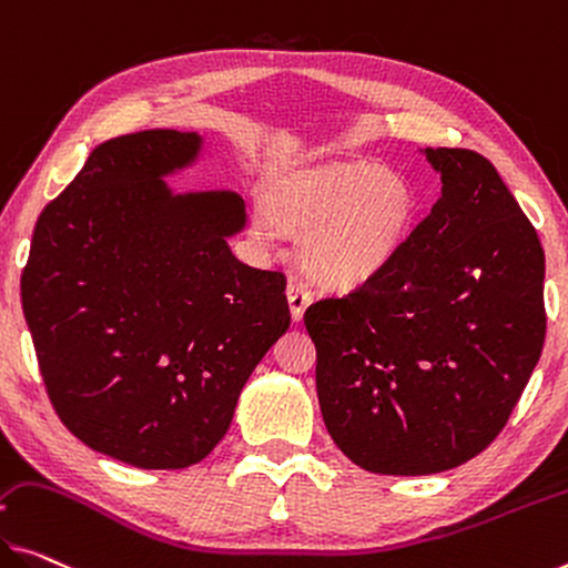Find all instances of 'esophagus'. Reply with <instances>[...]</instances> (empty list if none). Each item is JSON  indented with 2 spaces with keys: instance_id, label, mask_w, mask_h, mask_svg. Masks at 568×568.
<instances>
[{
  "instance_id": "obj_1",
  "label": "esophagus",
  "mask_w": 568,
  "mask_h": 568,
  "mask_svg": "<svg viewBox=\"0 0 568 568\" xmlns=\"http://www.w3.org/2000/svg\"><path fill=\"white\" fill-rule=\"evenodd\" d=\"M286 300H290V310L294 320H302L304 310L310 307L312 302V292L310 286L302 282V278H292L290 286H286Z\"/></svg>"
}]
</instances>
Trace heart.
<instances>
[{"label":"heart","instance_id":"obj_1","mask_svg":"<svg viewBox=\"0 0 568 568\" xmlns=\"http://www.w3.org/2000/svg\"><path fill=\"white\" fill-rule=\"evenodd\" d=\"M258 241H304L314 282L347 290L378 276L406 246L418 217L408 178L378 162L351 160L294 172L264 190Z\"/></svg>","mask_w":568,"mask_h":568}]
</instances>
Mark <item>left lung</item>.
<instances>
[{"mask_svg":"<svg viewBox=\"0 0 568 568\" xmlns=\"http://www.w3.org/2000/svg\"><path fill=\"white\" fill-rule=\"evenodd\" d=\"M442 197L394 264L304 312L335 444L375 475L465 465L508 424L546 339V256L500 174L426 150Z\"/></svg>","mask_w":568,"mask_h":568,"instance_id":"obj_1","label":"left lung"}]
</instances>
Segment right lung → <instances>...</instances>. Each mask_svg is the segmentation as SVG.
<instances>
[{"mask_svg":"<svg viewBox=\"0 0 568 568\" xmlns=\"http://www.w3.org/2000/svg\"><path fill=\"white\" fill-rule=\"evenodd\" d=\"M174 129L109 139L40 213L22 310L48 398L91 449L182 469L229 432L243 383L290 327L286 276L241 264L233 193L174 197L197 154Z\"/></svg>","mask_w":568,"mask_h":568,"instance_id":"add662e5","label":"right lung"}]
</instances>
